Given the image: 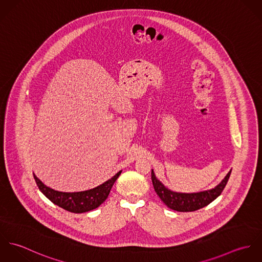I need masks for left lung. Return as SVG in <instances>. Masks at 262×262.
<instances>
[{"instance_id": "left-lung-1", "label": "left lung", "mask_w": 262, "mask_h": 262, "mask_svg": "<svg viewBox=\"0 0 262 262\" xmlns=\"http://www.w3.org/2000/svg\"><path fill=\"white\" fill-rule=\"evenodd\" d=\"M230 174L231 170L215 188L194 193L176 192L166 188L155 178L153 170L151 171V181L155 192L169 209L178 212H193L208 206L221 194L228 183Z\"/></svg>"}]
</instances>
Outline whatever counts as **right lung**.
I'll list each match as a JSON object with an SVG mask.
<instances>
[{
  "label": "right lung",
  "mask_w": 262,
  "mask_h": 262,
  "mask_svg": "<svg viewBox=\"0 0 262 262\" xmlns=\"http://www.w3.org/2000/svg\"><path fill=\"white\" fill-rule=\"evenodd\" d=\"M121 171L114 176L111 180L99 187L90 190L78 192H62L46 187L35 174L34 180L41 192L58 207L72 213H85L98 208L108 198L114 183L119 178Z\"/></svg>",
  "instance_id": "obj_1"
}]
</instances>
